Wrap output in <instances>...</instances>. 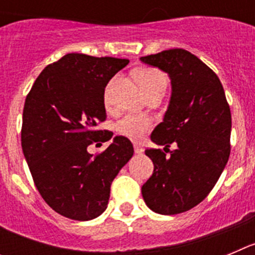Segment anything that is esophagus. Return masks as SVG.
Here are the masks:
<instances>
[{
	"label": "esophagus",
	"mask_w": 255,
	"mask_h": 255,
	"mask_svg": "<svg viewBox=\"0 0 255 255\" xmlns=\"http://www.w3.org/2000/svg\"><path fill=\"white\" fill-rule=\"evenodd\" d=\"M134 150H135V153H138V154L143 153V148H141L139 144H134Z\"/></svg>",
	"instance_id": "1"
}]
</instances>
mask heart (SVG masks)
I'll use <instances>...</instances> for the list:
<instances>
[{"mask_svg": "<svg viewBox=\"0 0 255 255\" xmlns=\"http://www.w3.org/2000/svg\"><path fill=\"white\" fill-rule=\"evenodd\" d=\"M136 79L139 84L143 88L144 93L147 96L150 92L163 88L166 89L167 87V79L163 73L159 70L152 69V67H143L139 69L136 73ZM106 102L108 101V89L105 94ZM153 123L149 117L147 116H135V115H126L121 120H119L115 125L116 132L121 136L130 139V140L139 141L144 138V135L147 134L148 130L152 128Z\"/></svg>", "mask_w": 255, "mask_h": 255, "instance_id": "obj_1", "label": "heart"}]
</instances>
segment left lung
<instances>
[{
	"mask_svg": "<svg viewBox=\"0 0 255 255\" xmlns=\"http://www.w3.org/2000/svg\"><path fill=\"white\" fill-rule=\"evenodd\" d=\"M140 60L167 73L172 87L163 121L150 139L164 150L177 144L170 157L162 149H145L154 170L141 194L155 213L177 215L206 199L220 179L231 149V111L215 71L186 49H167Z\"/></svg>",
	"mask_w": 255,
	"mask_h": 255,
	"instance_id": "obj_1",
	"label": "left lung"
}]
</instances>
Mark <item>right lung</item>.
<instances>
[{
	"mask_svg": "<svg viewBox=\"0 0 255 255\" xmlns=\"http://www.w3.org/2000/svg\"><path fill=\"white\" fill-rule=\"evenodd\" d=\"M129 64L126 58L67 53L39 74L22 111L21 147L39 194L64 217L89 221L107 208L111 184L132 157L125 136L100 154L93 143L114 132L97 129L106 120L105 88Z\"/></svg>",
	"mask_w": 255,
	"mask_h": 255,
	"instance_id": "right-lung-1",
	"label": "right lung"
}]
</instances>
